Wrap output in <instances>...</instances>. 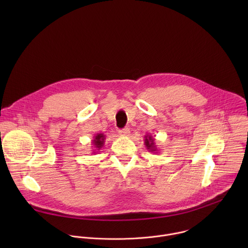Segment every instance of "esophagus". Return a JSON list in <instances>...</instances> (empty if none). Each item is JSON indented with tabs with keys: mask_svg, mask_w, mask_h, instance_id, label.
<instances>
[{
	"mask_svg": "<svg viewBox=\"0 0 248 248\" xmlns=\"http://www.w3.org/2000/svg\"><path fill=\"white\" fill-rule=\"evenodd\" d=\"M119 133L121 134V135H123V136H128L129 135V133H130V131H129V128H123V129H120L119 130Z\"/></svg>",
	"mask_w": 248,
	"mask_h": 248,
	"instance_id": "obj_1",
	"label": "esophagus"
}]
</instances>
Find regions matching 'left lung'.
Masks as SVG:
<instances>
[{"mask_svg":"<svg viewBox=\"0 0 248 248\" xmlns=\"http://www.w3.org/2000/svg\"><path fill=\"white\" fill-rule=\"evenodd\" d=\"M144 145L146 146V148L148 149V151L153 152V153H158V148L155 144V138L150 135V134H146L144 136Z\"/></svg>","mask_w":248,"mask_h":248,"instance_id":"8db88e82","label":"left lung"}]
</instances>
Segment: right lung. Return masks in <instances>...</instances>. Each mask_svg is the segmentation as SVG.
Listing matches in <instances>:
<instances>
[{
	"label": "right lung",
	"instance_id": "obj_1",
	"mask_svg": "<svg viewBox=\"0 0 248 248\" xmlns=\"http://www.w3.org/2000/svg\"><path fill=\"white\" fill-rule=\"evenodd\" d=\"M105 135L103 133H97L94 136V139L92 140V144H93V153H97L99 152V150L101 148H103L104 143H105Z\"/></svg>",
	"mask_w": 248,
	"mask_h": 248
}]
</instances>
